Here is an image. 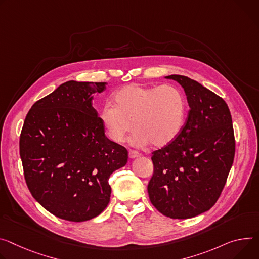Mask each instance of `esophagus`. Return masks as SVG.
<instances>
[{
  "mask_svg": "<svg viewBox=\"0 0 259 259\" xmlns=\"http://www.w3.org/2000/svg\"><path fill=\"white\" fill-rule=\"evenodd\" d=\"M139 156H140V154H139L138 152L133 151V150H130V151H129V158H130V159H134V158H137V157H139Z\"/></svg>",
  "mask_w": 259,
  "mask_h": 259,
  "instance_id": "34e87169",
  "label": "esophagus"
}]
</instances>
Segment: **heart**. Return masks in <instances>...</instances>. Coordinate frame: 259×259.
<instances>
[{
	"instance_id": "obj_1",
	"label": "heart",
	"mask_w": 259,
	"mask_h": 259,
	"mask_svg": "<svg viewBox=\"0 0 259 259\" xmlns=\"http://www.w3.org/2000/svg\"><path fill=\"white\" fill-rule=\"evenodd\" d=\"M112 101L101 109L100 121L113 143H124L134 127V146L163 148L174 143L185 126L187 100L174 84L130 83L117 90Z\"/></svg>"
}]
</instances>
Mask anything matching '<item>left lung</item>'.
Instances as JSON below:
<instances>
[{"mask_svg": "<svg viewBox=\"0 0 259 259\" xmlns=\"http://www.w3.org/2000/svg\"><path fill=\"white\" fill-rule=\"evenodd\" d=\"M166 78L183 87L190 110L175 142L152 153L154 174L148 192L161 214L188 219L218 200L232 166L236 142L231 114L221 97L187 76Z\"/></svg>", "mask_w": 259, "mask_h": 259, "instance_id": "left-lung-1", "label": "left lung"}]
</instances>
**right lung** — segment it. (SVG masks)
Instances as JSON below:
<instances>
[{"mask_svg": "<svg viewBox=\"0 0 259 259\" xmlns=\"http://www.w3.org/2000/svg\"><path fill=\"white\" fill-rule=\"evenodd\" d=\"M106 82L61 84L35 102L23 123L19 154L33 197L58 218L82 222L107 206L110 175L128 151L105 136L93 95Z\"/></svg>", "mask_w": 259, "mask_h": 259, "instance_id": "obj_1", "label": "right lung"}]
</instances>
